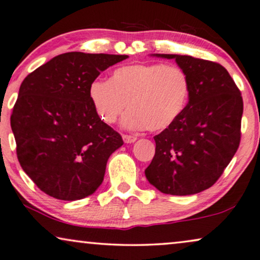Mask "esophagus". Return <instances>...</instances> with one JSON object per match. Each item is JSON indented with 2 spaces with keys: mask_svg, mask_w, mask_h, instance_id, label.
<instances>
[{
  "mask_svg": "<svg viewBox=\"0 0 260 260\" xmlns=\"http://www.w3.org/2000/svg\"><path fill=\"white\" fill-rule=\"evenodd\" d=\"M122 139L126 144H133V143H136L138 138L136 136H127V134H123Z\"/></svg>",
  "mask_w": 260,
  "mask_h": 260,
  "instance_id": "34e87169",
  "label": "esophagus"
}]
</instances>
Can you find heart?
<instances>
[{"label":"heart","mask_w":260,"mask_h":260,"mask_svg":"<svg viewBox=\"0 0 260 260\" xmlns=\"http://www.w3.org/2000/svg\"><path fill=\"white\" fill-rule=\"evenodd\" d=\"M190 82L177 65L139 63L115 69L109 81L96 79L89 86L92 106L106 123H122L129 129L160 132L177 121L188 105Z\"/></svg>","instance_id":"heart-1"}]
</instances>
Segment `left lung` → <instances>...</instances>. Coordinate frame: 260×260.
<instances>
[{"label": "left lung", "instance_id": "1", "mask_svg": "<svg viewBox=\"0 0 260 260\" xmlns=\"http://www.w3.org/2000/svg\"><path fill=\"white\" fill-rule=\"evenodd\" d=\"M151 55L175 59L188 76L190 94L181 117L154 137L145 176L162 193L193 195L210 188L237 152L243 98L222 65L191 55Z\"/></svg>", "mask_w": 260, "mask_h": 260}]
</instances>
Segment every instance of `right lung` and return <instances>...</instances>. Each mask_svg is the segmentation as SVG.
<instances>
[{"label": "right lung", "instance_id": "obj_1", "mask_svg": "<svg viewBox=\"0 0 260 260\" xmlns=\"http://www.w3.org/2000/svg\"><path fill=\"white\" fill-rule=\"evenodd\" d=\"M127 58L68 52L23 79L10 126L20 165L41 191L76 201L102 184L107 161L123 141L100 119L89 86L102 71Z\"/></svg>", "mask_w": 260, "mask_h": 260}]
</instances>
